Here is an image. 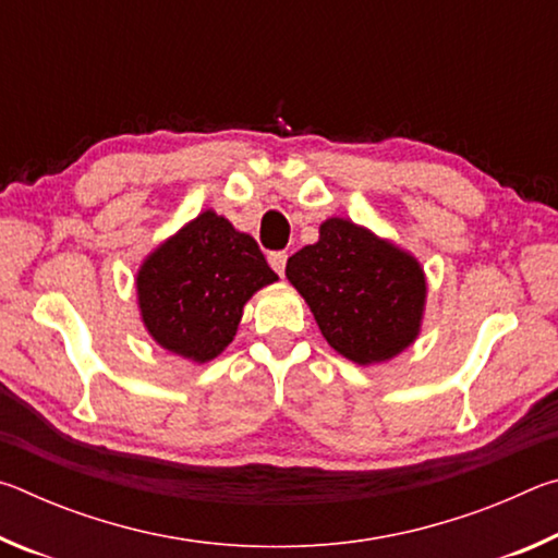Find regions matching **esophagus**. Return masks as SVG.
Segmentation results:
<instances>
[{"instance_id":"obj_1","label":"esophagus","mask_w":558,"mask_h":558,"mask_svg":"<svg viewBox=\"0 0 558 558\" xmlns=\"http://www.w3.org/2000/svg\"><path fill=\"white\" fill-rule=\"evenodd\" d=\"M268 263H270V268L278 272V276H282V272H286L288 253L286 251H272V253H268Z\"/></svg>"}]
</instances>
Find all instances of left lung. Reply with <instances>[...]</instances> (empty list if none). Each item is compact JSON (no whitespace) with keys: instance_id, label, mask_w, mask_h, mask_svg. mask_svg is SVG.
Wrapping results in <instances>:
<instances>
[{"instance_id":"8db88e82","label":"left lung","mask_w":558,"mask_h":558,"mask_svg":"<svg viewBox=\"0 0 558 558\" xmlns=\"http://www.w3.org/2000/svg\"><path fill=\"white\" fill-rule=\"evenodd\" d=\"M329 347L356 364L384 362L418 335L426 280L411 256L352 221L329 219L319 241L288 258Z\"/></svg>"}]
</instances>
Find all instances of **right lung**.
I'll list each match as a JSON object with an SVG mask.
<instances>
[{"instance_id": "obj_1", "label": "right lung", "mask_w": 558, "mask_h": 558, "mask_svg": "<svg viewBox=\"0 0 558 558\" xmlns=\"http://www.w3.org/2000/svg\"><path fill=\"white\" fill-rule=\"evenodd\" d=\"M278 280L248 233L204 211L159 245L137 276L143 319L159 344L209 362L231 342L243 305Z\"/></svg>"}]
</instances>
